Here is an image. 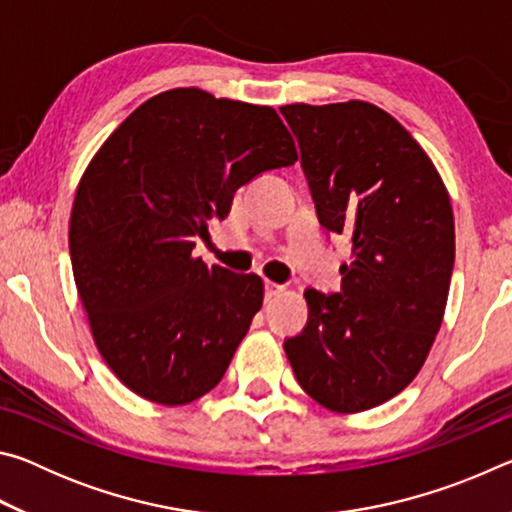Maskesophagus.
<instances>
[{
  "label": "esophagus",
  "mask_w": 512,
  "mask_h": 512,
  "mask_svg": "<svg viewBox=\"0 0 512 512\" xmlns=\"http://www.w3.org/2000/svg\"><path fill=\"white\" fill-rule=\"evenodd\" d=\"M282 284H277V282H271V280H266L264 282V293H266V300H271V298H275L277 293H282Z\"/></svg>",
  "instance_id": "obj_1"
}]
</instances>
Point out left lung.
<instances>
[{
	"mask_svg": "<svg viewBox=\"0 0 512 512\" xmlns=\"http://www.w3.org/2000/svg\"><path fill=\"white\" fill-rule=\"evenodd\" d=\"M280 112L325 230L352 244L341 291H305V329L284 341L293 375L336 413L402 393L436 339L454 268V214L443 178L411 133L366 101Z\"/></svg>",
	"mask_w": 512,
	"mask_h": 512,
	"instance_id": "1",
	"label": "left lung"
}]
</instances>
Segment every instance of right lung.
Listing matches in <instances>:
<instances>
[{"label":"right lung","instance_id":"obj_1","mask_svg":"<svg viewBox=\"0 0 512 512\" xmlns=\"http://www.w3.org/2000/svg\"><path fill=\"white\" fill-rule=\"evenodd\" d=\"M296 144L268 106L176 88L144 101L85 169L69 216L74 282L92 339L121 384L180 406L228 370L264 282L194 257L241 185L291 167Z\"/></svg>","mask_w":512,"mask_h":512}]
</instances>
